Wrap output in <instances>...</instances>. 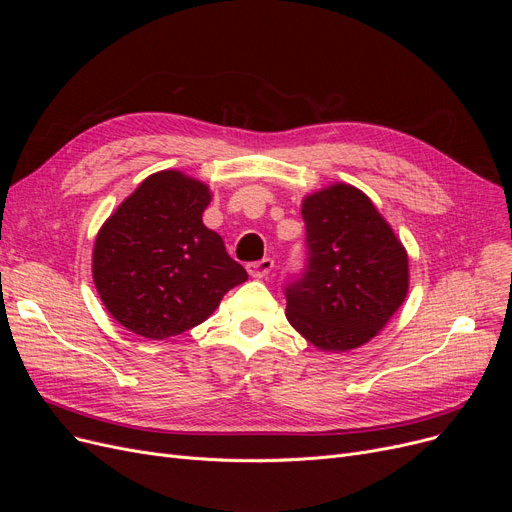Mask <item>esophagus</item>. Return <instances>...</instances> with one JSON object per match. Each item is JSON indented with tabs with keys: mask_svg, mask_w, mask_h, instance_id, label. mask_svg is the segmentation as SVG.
I'll return each instance as SVG.
<instances>
[{
	"mask_svg": "<svg viewBox=\"0 0 512 512\" xmlns=\"http://www.w3.org/2000/svg\"><path fill=\"white\" fill-rule=\"evenodd\" d=\"M272 267H274V259L263 257L261 261L249 263V265H247V272H249L251 278H257V280H259V278H265L267 274H270Z\"/></svg>",
	"mask_w": 512,
	"mask_h": 512,
	"instance_id": "1",
	"label": "esophagus"
}]
</instances>
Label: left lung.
Instances as JSON below:
<instances>
[{"label":"left lung","instance_id":"1","mask_svg":"<svg viewBox=\"0 0 512 512\" xmlns=\"http://www.w3.org/2000/svg\"><path fill=\"white\" fill-rule=\"evenodd\" d=\"M309 263L286 286V319L319 351L363 346L409 292V255L384 215L357 186L336 182L301 205Z\"/></svg>","mask_w":512,"mask_h":512}]
</instances>
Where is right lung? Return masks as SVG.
<instances>
[{"instance_id":"right-lung-1","label":"right lung","mask_w":512,"mask_h":512,"mask_svg":"<svg viewBox=\"0 0 512 512\" xmlns=\"http://www.w3.org/2000/svg\"><path fill=\"white\" fill-rule=\"evenodd\" d=\"M209 186L180 170L147 176L103 222L93 247V282L128 332L166 340L191 330L245 282L218 232L203 224Z\"/></svg>"}]
</instances>
